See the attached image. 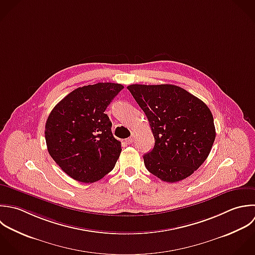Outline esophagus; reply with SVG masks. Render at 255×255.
Segmentation results:
<instances>
[{
	"label": "esophagus",
	"instance_id": "esophagus-1",
	"mask_svg": "<svg viewBox=\"0 0 255 255\" xmlns=\"http://www.w3.org/2000/svg\"><path fill=\"white\" fill-rule=\"evenodd\" d=\"M134 138H135V135L132 133V135H131L128 139H126V141H125V142H126L127 144H132V143L134 142Z\"/></svg>",
	"mask_w": 255,
	"mask_h": 255
}]
</instances>
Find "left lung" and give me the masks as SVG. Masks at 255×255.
<instances>
[{"label": "left lung", "mask_w": 255, "mask_h": 255, "mask_svg": "<svg viewBox=\"0 0 255 255\" xmlns=\"http://www.w3.org/2000/svg\"><path fill=\"white\" fill-rule=\"evenodd\" d=\"M127 88L145 112L155 138L154 148L143 157L147 170L167 183L190 177L206 161L216 139L210 108L173 84Z\"/></svg>", "instance_id": "left-lung-1"}]
</instances>
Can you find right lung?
<instances>
[{
  "label": "right lung",
  "mask_w": 255,
  "mask_h": 255,
  "mask_svg": "<svg viewBox=\"0 0 255 255\" xmlns=\"http://www.w3.org/2000/svg\"><path fill=\"white\" fill-rule=\"evenodd\" d=\"M123 88L111 82L78 87L48 115L44 131L47 151L75 181L94 183L114 168L121 142L114 138L104 111Z\"/></svg>",
  "instance_id": "right-lung-1"
}]
</instances>
